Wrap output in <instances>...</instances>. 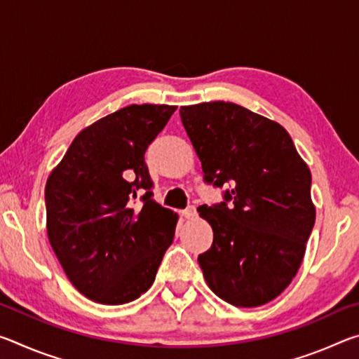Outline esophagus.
<instances>
[{
	"instance_id": "esophagus-1",
	"label": "esophagus",
	"mask_w": 359,
	"mask_h": 359,
	"mask_svg": "<svg viewBox=\"0 0 359 359\" xmlns=\"http://www.w3.org/2000/svg\"><path fill=\"white\" fill-rule=\"evenodd\" d=\"M182 215L185 218H194L196 217V209H194V205H190V208H187L184 212H182Z\"/></svg>"
}]
</instances>
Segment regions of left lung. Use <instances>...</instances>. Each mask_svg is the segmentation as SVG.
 Instances as JSON below:
<instances>
[{"mask_svg": "<svg viewBox=\"0 0 359 359\" xmlns=\"http://www.w3.org/2000/svg\"><path fill=\"white\" fill-rule=\"evenodd\" d=\"M180 118L204 180L231 185L224 203L198 209L214 231L198 257L205 282L231 306H263L283 293L306 253L311 169L282 125L234 102L182 106Z\"/></svg>", "mask_w": 359, "mask_h": 359, "instance_id": "8db88e82", "label": "left lung"}]
</instances>
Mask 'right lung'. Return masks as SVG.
<instances>
[{"instance_id":"right-lung-1","label":"right lung","mask_w":359,"mask_h":359,"mask_svg":"<svg viewBox=\"0 0 359 359\" xmlns=\"http://www.w3.org/2000/svg\"><path fill=\"white\" fill-rule=\"evenodd\" d=\"M177 106L131 104L83 128L46 184L48 242L77 291L137 299L155 280L179 215L151 198L144 155ZM141 197V208H133Z\"/></svg>"}]
</instances>
